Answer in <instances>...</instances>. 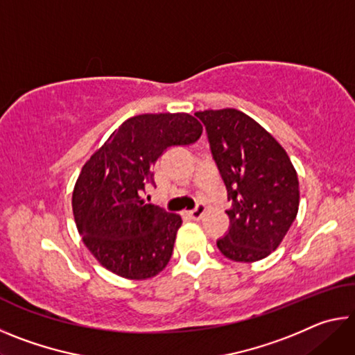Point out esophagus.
I'll list each match as a JSON object with an SVG mask.
<instances>
[{
	"mask_svg": "<svg viewBox=\"0 0 355 355\" xmlns=\"http://www.w3.org/2000/svg\"><path fill=\"white\" fill-rule=\"evenodd\" d=\"M205 211H207V207L203 205V203H199V205H197L194 209H191L188 214L191 216V219L199 220V219H202V216L205 214Z\"/></svg>",
	"mask_w": 355,
	"mask_h": 355,
	"instance_id": "obj_1",
	"label": "esophagus"
}]
</instances>
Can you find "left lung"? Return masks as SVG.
Instances as JSON below:
<instances>
[{
	"label": "left lung",
	"mask_w": 355,
	"mask_h": 355,
	"mask_svg": "<svg viewBox=\"0 0 355 355\" xmlns=\"http://www.w3.org/2000/svg\"><path fill=\"white\" fill-rule=\"evenodd\" d=\"M224 180L230 230L218 239L228 260L254 263L284 241L299 209V180L285 148L260 123L233 107L196 112Z\"/></svg>",
	"instance_id": "1"
}]
</instances>
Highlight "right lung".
<instances>
[{"instance_id": "1", "label": "right lung", "mask_w": 355, "mask_h": 355, "mask_svg": "<svg viewBox=\"0 0 355 355\" xmlns=\"http://www.w3.org/2000/svg\"><path fill=\"white\" fill-rule=\"evenodd\" d=\"M202 123L186 112L141 114L120 125L83 166L71 208L86 248L107 271L146 280L167 266L182 216L142 199L166 148L189 146Z\"/></svg>"}]
</instances>
